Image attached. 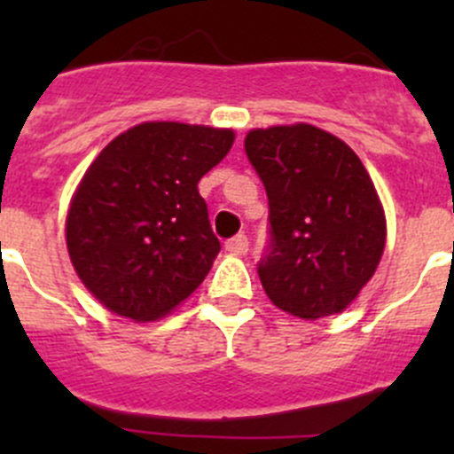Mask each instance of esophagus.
Here are the masks:
<instances>
[{
	"label": "esophagus",
	"mask_w": 454,
	"mask_h": 454,
	"mask_svg": "<svg viewBox=\"0 0 454 454\" xmlns=\"http://www.w3.org/2000/svg\"><path fill=\"white\" fill-rule=\"evenodd\" d=\"M226 250L231 254H246L248 253V237L246 235H237L232 237V239L226 241Z\"/></svg>",
	"instance_id": "1"
}]
</instances>
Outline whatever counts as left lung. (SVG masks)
Here are the masks:
<instances>
[{
	"label": "left lung",
	"instance_id": "left-lung-1",
	"mask_svg": "<svg viewBox=\"0 0 454 454\" xmlns=\"http://www.w3.org/2000/svg\"><path fill=\"white\" fill-rule=\"evenodd\" d=\"M246 153L268 193L261 286L283 312L316 320L360 294L384 253L387 222L358 155L314 125L253 129Z\"/></svg>",
	"mask_w": 454,
	"mask_h": 454
}]
</instances>
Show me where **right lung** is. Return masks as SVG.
Returning <instances> with one entry per match:
<instances>
[{"mask_svg":"<svg viewBox=\"0 0 454 454\" xmlns=\"http://www.w3.org/2000/svg\"><path fill=\"white\" fill-rule=\"evenodd\" d=\"M232 142L231 129L142 122L100 151L72 198L66 239L105 308L145 323L198 290L222 250L198 182Z\"/></svg>","mask_w":454,"mask_h":454,"instance_id":"add662e5","label":"right lung"}]
</instances>
